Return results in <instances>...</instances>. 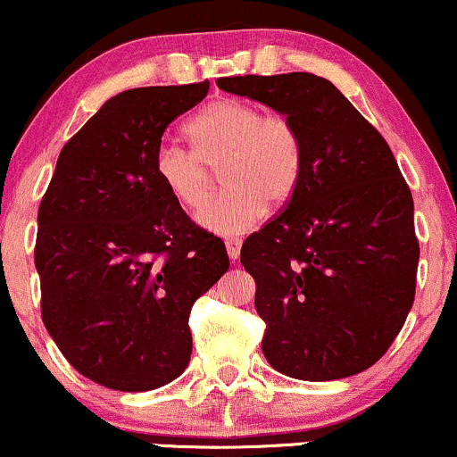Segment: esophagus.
<instances>
[{
    "instance_id": "esophagus-1",
    "label": "esophagus",
    "mask_w": 457,
    "mask_h": 457,
    "mask_svg": "<svg viewBox=\"0 0 457 457\" xmlns=\"http://www.w3.org/2000/svg\"><path fill=\"white\" fill-rule=\"evenodd\" d=\"M240 240L238 238H228L225 240V249H228L229 260H238L240 258Z\"/></svg>"
}]
</instances>
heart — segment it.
I'll use <instances>...</instances> for the list:
<instances>
[{"instance_id":"obj_1","label":"heart","mask_w":457,"mask_h":457,"mask_svg":"<svg viewBox=\"0 0 457 457\" xmlns=\"http://www.w3.org/2000/svg\"><path fill=\"white\" fill-rule=\"evenodd\" d=\"M193 152L160 145L155 178L178 204L197 208L208 197L220 164L228 187L197 212L205 232L237 237L252 229L269 205H284L303 175V138L297 123L282 112H264L243 99H217L187 123Z\"/></svg>"}]
</instances>
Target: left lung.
<instances>
[{
    "instance_id": "8db88e82",
    "label": "left lung",
    "mask_w": 457,
    "mask_h": 457,
    "mask_svg": "<svg viewBox=\"0 0 457 457\" xmlns=\"http://www.w3.org/2000/svg\"><path fill=\"white\" fill-rule=\"evenodd\" d=\"M217 87L288 114L303 138L297 193L240 249L267 323L264 358L305 382L362 373L388 351L414 303V202L397 160L319 75H238Z\"/></svg>"
}]
</instances>
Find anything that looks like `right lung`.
Segmentation results:
<instances>
[{"instance_id":"1","label":"right lung","mask_w":457,"mask_h":457,"mask_svg":"<svg viewBox=\"0 0 457 457\" xmlns=\"http://www.w3.org/2000/svg\"><path fill=\"white\" fill-rule=\"evenodd\" d=\"M210 82L110 97L58 155L38 208L43 323L84 378L123 393L173 382L193 353V303L229 269L223 240L154 171L164 129Z\"/></svg>"}]
</instances>
